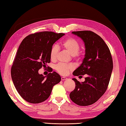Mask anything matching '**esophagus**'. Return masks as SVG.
Masks as SVG:
<instances>
[{
    "instance_id": "obj_1",
    "label": "esophagus",
    "mask_w": 126,
    "mask_h": 126,
    "mask_svg": "<svg viewBox=\"0 0 126 126\" xmlns=\"http://www.w3.org/2000/svg\"><path fill=\"white\" fill-rule=\"evenodd\" d=\"M67 79V78L66 77H61V79L62 81H64V80H65V79Z\"/></svg>"
}]
</instances>
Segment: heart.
<instances>
[{
  "instance_id": "heart-1",
  "label": "heart",
  "mask_w": 126,
  "mask_h": 126,
  "mask_svg": "<svg viewBox=\"0 0 126 126\" xmlns=\"http://www.w3.org/2000/svg\"><path fill=\"white\" fill-rule=\"evenodd\" d=\"M62 46L71 55L74 57H79V51L80 49V44L78 40L73 37H68L62 43ZM59 52V47L57 45L51 47L50 51V57L52 61H54L57 58ZM75 68L72 64L59 63L55 66V69L59 73L62 75H66Z\"/></svg>"
}]
</instances>
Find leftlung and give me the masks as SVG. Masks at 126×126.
I'll return each instance as SVG.
<instances>
[{
    "mask_svg": "<svg viewBox=\"0 0 126 126\" xmlns=\"http://www.w3.org/2000/svg\"><path fill=\"white\" fill-rule=\"evenodd\" d=\"M72 33L81 38L85 46V58L73 75L87 76L81 83L72 79L76 87L69 97L76 104L87 106L96 102L106 91L113 70L112 57L108 47L96 33L91 31Z\"/></svg>",
    "mask_w": 126,
    "mask_h": 126,
    "instance_id": "left-lung-1",
    "label": "left lung"
}]
</instances>
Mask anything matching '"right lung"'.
I'll return each mask as SVG.
<instances>
[{
	"label": "right lung",
	"mask_w": 126,
	"mask_h": 126,
	"mask_svg": "<svg viewBox=\"0 0 126 126\" xmlns=\"http://www.w3.org/2000/svg\"><path fill=\"white\" fill-rule=\"evenodd\" d=\"M64 35L40 32L27 36L21 42L11 68V77L17 92L27 102L44 101L50 95L54 86L61 81V76L55 72L44 76L38 71L50 62L51 47Z\"/></svg>",
	"instance_id": "1"
}]
</instances>
